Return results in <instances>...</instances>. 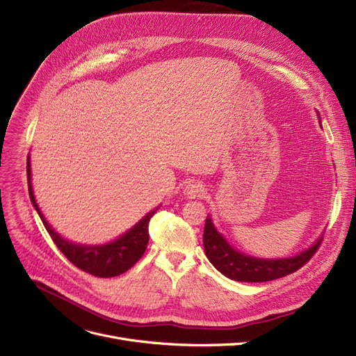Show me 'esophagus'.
Listing matches in <instances>:
<instances>
[{
	"label": "esophagus",
	"instance_id": "esophagus-1",
	"mask_svg": "<svg viewBox=\"0 0 356 356\" xmlns=\"http://www.w3.org/2000/svg\"><path fill=\"white\" fill-rule=\"evenodd\" d=\"M204 192H205V188L202 186V183H199V181H191L186 184V186H184V195L191 199L200 197L204 195Z\"/></svg>",
	"mask_w": 356,
	"mask_h": 356
}]
</instances>
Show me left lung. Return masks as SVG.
I'll return each mask as SVG.
<instances>
[{"mask_svg": "<svg viewBox=\"0 0 356 356\" xmlns=\"http://www.w3.org/2000/svg\"><path fill=\"white\" fill-rule=\"evenodd\" d=\"M318 115V113H317ZM320 118V115H318ZM323 236H320L308 249L291 257L261 259L238 252L215 228L208 215L204 229V249L208 260L224 276L238 282H268L284 277L302 268L313 257Z\"/></svg>", "mask_w": 356, "mask_h": 356, "instance_id": "1", "label": "left lung"}]
</instances>
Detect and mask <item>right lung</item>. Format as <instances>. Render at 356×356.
I'll list each match as a JSON object with an SVG mask.
<instances>
[{"mask_svg": "<svg viewBox=\"0 0 356 356\" xmlns=\"http://www.w3.org/2000/svg\"><path fill=\"white\" fill-rule=\"evenodd\" d=\"M27 184H29L30 200H32L36 212L39 213L46 231L49 233L51 238L54 240L58 249L63 252L71 264L75 265L79 269L99 277H112L120 273H125L145 253L147 244L149 240L148 224H149L151 216L157 212L160 207L149 211L132 228H129L127 233H123L113 241L104 243V244H80L59 236L43 216L36 202V197L32 188L30 156H27Z\"/></svg>", "mask_w": 356, "mask_h": 356, "instance_id": "obj_1", "label": "right lung"}]
</instances>
